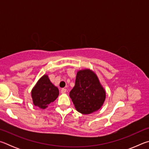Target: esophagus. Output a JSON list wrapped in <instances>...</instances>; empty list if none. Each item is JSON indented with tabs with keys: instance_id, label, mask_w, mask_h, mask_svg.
<instances>
[{
	"instance_id": "esophagus-1",
	"label": "esophagus",
	"mask_w": 149,
	"mask_h": 149,
	"mask_svg": "<svg viewBox=\"0 0 149 149\" xmlns=\"http://www.w3.org/2000/svg\"><path fill=\"white\" fill-rule=\"evenodd\" d=\"M67 92V90L65 89V88H62V89L61 90V93H65Z\"/></svg>"
}]
</instances>
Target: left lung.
I'll return each instance as SVG.
<instances>
[{"label": "left lung", "mask_w": 149, "mask_h": 149, "mask_svg": "<svg viewBox=\"0 0 149 149\" xmlns=\"http://www.w3.org/2000/svg\"><path fill=\"white\" fill-rule=\"evenodd\" d=\"M69 96L77 111L89 114L101 107L106 93L97 75L92 70L84 69L77 72L75 85Z\"/></svg>", "instance_id": "8db88e82"}]
</instances>
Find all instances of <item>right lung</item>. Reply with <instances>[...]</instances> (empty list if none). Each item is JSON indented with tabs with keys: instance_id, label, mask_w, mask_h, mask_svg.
Segmentation results:
<instances>
[{
	"instance_id": "1",
	"label": "right lung",
	"mask_w": 149,
	"mask_h": 149,
	"mask_svg": "<svg viewBox=\"0 0 149 149\" xmlns=\"http://www.w3.org/2000/svg\"><path fill=\"white\" fill-rule=\"evenodd\" d=\"M31 95L34 105L45 109L58 97L59 90L50 82L48 75L44 74L33 88Z\"/></svg>"
}]
</instances>
